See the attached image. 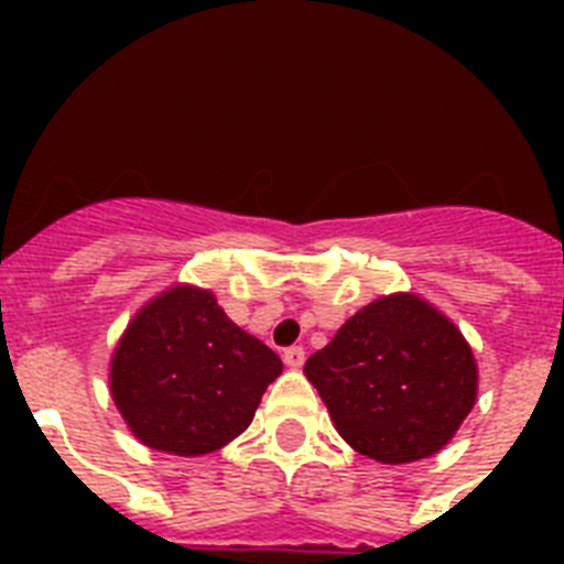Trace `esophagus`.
Listing matches in <instances>:
<instances>
[{
  "instance_id": "34e87169",
  "label": "esophagus",
  "mask_w": 564,
  "mask_h": 564,
  "mask_svg": "<svg viewBox=\"0 0 564 564\" xmlns=\"http://www.w3.org/2000/svg\"><path fill=\"white\" fill-rule=\"evenodd\" d=\"M282 358H285V364L291 370H299V367L305 364V347H288Z\"/></svg>"
}]
</instances>
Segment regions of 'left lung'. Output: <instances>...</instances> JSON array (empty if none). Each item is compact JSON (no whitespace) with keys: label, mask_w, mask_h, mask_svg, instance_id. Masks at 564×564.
Wrapping results in <instances>:
<instances>
[{"label":"left lung","mask_w":564,"mask_h":564,"mask_svg":"<svg viewBox=\"0 0 564 564\" xmlns=\"http://www.w3.org/2000/svg\"><path fill=\"white\" fill-rule=\"evenodd\" d=\"M305 376L338 435L378 463H415L455 437L475 406L477 361L463 333L412 293L347 318Z\"/></svg>","instance_id":"obj_1"}]
</instances>
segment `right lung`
Returning <instances> with one entry per match:
<instances>
[{
	"label": "right lung",
	"mask_w": 564,
	"mask_h": 564,
	"mask_svg": "<svg viewBox=\"0 0 564 564\" xmlns=\"http://www.w3.org/2000/svg\"><path fill=\"white\" fill-rule=\"evenodd\" d=\"M282 361L237 327L212 291L174 285L134 313L109 364V390L149 449L197 457L251 426Z\"/></svg>",
	"instance_id": "add662e5"
}]
</instances>
